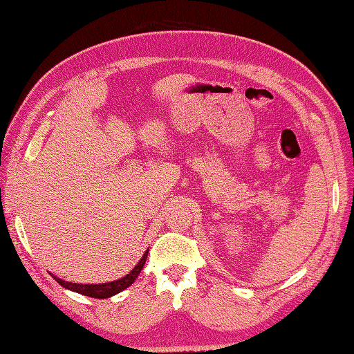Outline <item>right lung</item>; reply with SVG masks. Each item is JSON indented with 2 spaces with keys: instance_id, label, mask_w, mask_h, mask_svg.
<instances>
[{
  "instance_id": "right-lung-1",
  "label": "right lung",
  "mask_w": 354,
  "mask_h": 354,
  "mask_svg": "<svg viewBox=\"0 0 354 354\" xmlns=\"http://www.w3.org/2000/svg\"><path fill=\"white\" fill-rule=\"evenodd\" d=\"M147 252L149 251L145 252V255H142L141 260L138 261V265L135 266L129 274L124 275L123 278H120V280L111 281V283H103V284H79V283H70V281L61 280V278H57L56 275H53V274H51V277L55 278V280L59 284H61L62 288L70 289L73 292L82 293V295L91 297V298H109L112 295H117V293L124 290L126 288H129V286L135 281V278L138 277L142 266H145L146 259H147Z\"/></svg>"
}]
</instances>
